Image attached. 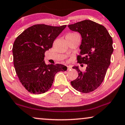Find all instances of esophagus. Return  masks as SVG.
<instances>
[{"instance_id":"34e87169","label":"esophagus","mask_w":125,"mask_h":125,"mask_svg":"<svg viewBox=\"0 0 125 125\" xmlns=\"http://www.w3.org/2000/svg\"><path fill=\"white\" fill-rule=\"evenodd\" d=\"M71 69H72V66H67V70H71Z\"/></svg>"}]
</instances>
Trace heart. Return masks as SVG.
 Masks as SVG:
<instances>
[{"mask_svg":"<svg viewBox=\"0 0 125 125\" xmlns=\"http://www.w3.org/2000/svg\"><path fill=\"white\" fill-rule=\"evenodd\" d=\"M68 35H76V34H69Z\"/></svg>","mask_w":125,"mask_h":125,"instance_id":"1","label":"heart"}]
</instances>
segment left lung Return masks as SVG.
Wrapping results in <instances>:
<instances>
[{"label": "left lung", "instance_id": "left-lung-1", "mask_svg": "<svg viewBox=\"0 0 125 125\" xmlns=\"http://www.w3.org/2000/svg\"><path fill=\"white\" fill-rule=\"evenodd\" d=\"M71 30L77 31L82 36L77 63L87 64L85 71L73 67L78 73L71 84L76 90L89 93L102 83L110 64L113 52V39L104 26L90 20H84L68 26Z\"/></svg>", "mask_w": 125, "mask_h": 125}]
</instances>
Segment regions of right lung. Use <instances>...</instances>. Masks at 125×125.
<instances>
[{"instance_id":"1","label":"right lung","mask_w":125,"mask_h":125,"mask_svg":"<svg viewBox=\"0 0 125 125\" xmlns=\"http://www.w3.org/2000/svg\"><path fill=\"white\" fill-rule=\"evenodd\" d=\"M66 27L35 24L25 30L14 41L15 69L20 82L29 92L46 93L52 86L56 73L67 70L63 64H46L44 61V53L52 47L54 40Z\"/></svg>"}]
</instances>
